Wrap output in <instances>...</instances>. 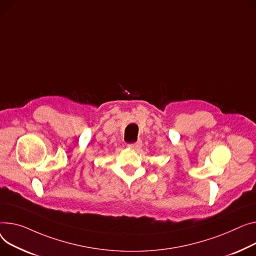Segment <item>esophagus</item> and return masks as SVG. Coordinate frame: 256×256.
I'll return each instance as SVG.
<instances>
[{
  "label": "esophagus",
  "instance_id": "obj_1",
  "mask_svg": "<svg viewBox=\"0 0 256 256\" xmlns=\"http://www.w3.org/2000/svg\"><path fill=\"white\" fill-rule=\"evenodd\" d=\"M141 146H142V143L140 142V141H138V142H136V143H130V144H128V147L130 148H132V149H139V148H141Z\"/></svg>",
  "mask_w": 256,
  "mask_h": 256
}]
</instances>
